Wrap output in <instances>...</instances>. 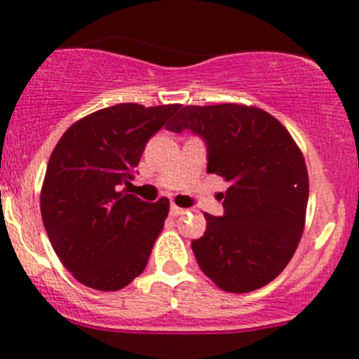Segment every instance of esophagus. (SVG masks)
<instances>
[{"instance_id": "obj_1", "label": "esophagus", "mask_w": 359, "mask_h": 359, "mask_svg": "<svg viewBox=\"0 0 359 359\" xmlns=\"http://www.w3.org/2000/svg\"><path fill=\"white\" fill-rule=\"evenodd\" d=\"M185 214V208H180V207H176V205H172V207H170V215H174V217H177V215H183Z\"/></svg>"}]
</instances>
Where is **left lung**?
<instances>
[{"mask_svg": "<svg viewBox=\"0 0 359 359\" xmlns=\"http://www.w3.org/2000/svg\"><path fill=\"white\" fill-rule=\"evenodd\" d=\"M167 129L203 138L207 172L230 183L224 214H205V236L192 241L201 271L228 293L269 284L300 243L309 199L306 161L287 129L239 104L185 106Z\"/></svg>", "mask_w": 359, "mask_h": 359, "instance_id": "obj_1", "label": "left lung"}]
</instances>
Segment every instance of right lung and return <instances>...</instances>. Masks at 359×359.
I'll return each instance as SVG.
<instances>
[{
    "instance_id": "right-lung-1",
    "label": "right lung",
    "mask_w": 359,
    "mask_h": 359,
    "mask_svg": "<svg viewBox=\"0 0 359 359\" xmlns=\"http://www.w3.org/2000/svg\"><path fill=\"white\" fill-rule=\"evenodd\" d=\"M180 104H116L75 122L53 149L41 190V215L65 268L81 284L118 291L145 269L163 230L169 199L142 201L123 185L145 144Z\"/></svg>"
}]
</instances>
